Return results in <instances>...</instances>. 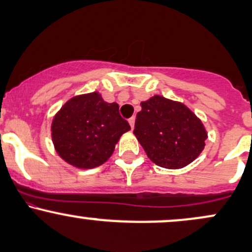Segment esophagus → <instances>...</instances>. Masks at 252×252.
Listing matches in <instances>:
<instances>
[{
	"label": "esophagus",
	"mask_w": 252,
	"mask_h": 252,
	"mask_svg": "<svg viewBox=\"0 0 252 252\" xmlns=\"http://www.w3.org/2000/svg\"><path fill=\"white\" fill-rule=\"evenodd\" d=\"M129 124H130V126H131V129H134V126H135V117L129 118Z\"/></svg>",
	"instance_id": "34e87169"
}]
</instances>
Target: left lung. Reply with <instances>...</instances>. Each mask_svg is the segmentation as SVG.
Instances as JSON below:
<instances>
[{"mask_svg":"<svg viewBox=\"0 0 252 252\" xmlns=\"http://www.w3.org/2000/svg\"><path fill=\"white\" fill-rule=\"evenodd\" d=\"M134 135L150 160L168 169L184 168L204 150V124L185 104L155 94L141 103Z\"/></svg>","mask_w":252,"mask_h":252,"instance_id":"left-lung-1","label":"left lung"}]
</instances>
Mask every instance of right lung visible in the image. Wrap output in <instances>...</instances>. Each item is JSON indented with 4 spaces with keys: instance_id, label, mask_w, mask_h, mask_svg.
I'll return each mask as SVG.
<instances>
[{
    "instance_id": "add662e5",
    "label": "right lung",
    "mask_w": 252,
    "mask_h": 252,
    "mask_svg": "<svg viewBox=\"0 0 252 252\" xmlns=\"http://www.w3.org/2000/svg\"><path fill=\"white\" fill-rule=\"evenodd\" d=\"M130 126L117 103H106L99 92L67 100L52 121V141L58 155L77 168L89 169L109 160Z\"/></svg>"
}]
</instances>
